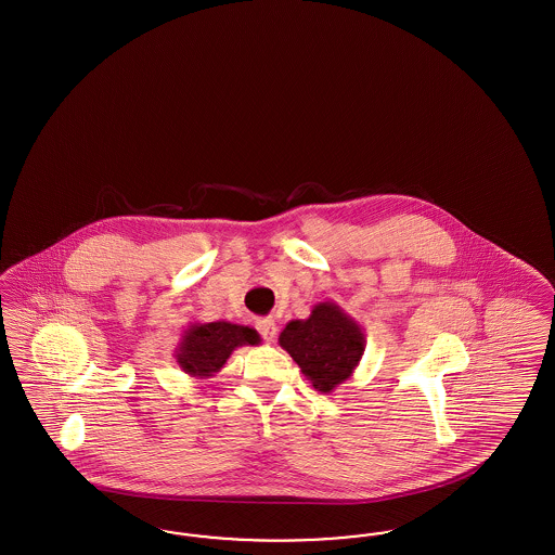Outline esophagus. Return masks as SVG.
<instances>
[{"mask_svg": "<svg viewBox=\"0 0 555 555\" xmlns=\"http://www.w3.org/2000/svg\"><path fill=\"white\" fill-rule=\"evenodd\" d=\"M257 330L266 338V341H273L275 334H278V325H275L273 319H259L257 321Z\"/></svg>", "mask_w": 555, "mask_h": 555, "instance_id": "esophagus-1", "label": "esophagus"}]
</instances>
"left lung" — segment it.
I'll use <instances>...</instances> for the list:
<instances>
[{
	"instance_id": "obj_1",
	"label": "left lung",
	"mask_w": 555,
	"mask_h": 555,
	"mask_svg": "<svg viewBox=\"0 0 555 555\" xmlns=\"http://www.w3.org/2000/svg\"><path fill=\"white\" fill-rule=\"evenodd\" d=\"M364 344L361 325L332 300L314 305L307 319L289 321L280 334V346L321 393L334 391L354 373Z\"/></svg>"
}]
</instances>
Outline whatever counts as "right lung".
Instances as JSON below:
<instances>
[{
  "mask_svg": "<svg viewBox=\"0 0 555 555\" xmlns=\"http://www.w3.org/2000/svg\"><path fill=\"white\" fill-rule=\"evenodd\" d=\"M257 344H261V336L246 325L230 321L191 323L173 350V357L184 373L196 379H207L214 377L236 348Z\"/></svg>",
  "mask_w": 555,
  "mask_h": 555,
  "instance_id": "1",
  "label": "right lung"
}]
</instances>
